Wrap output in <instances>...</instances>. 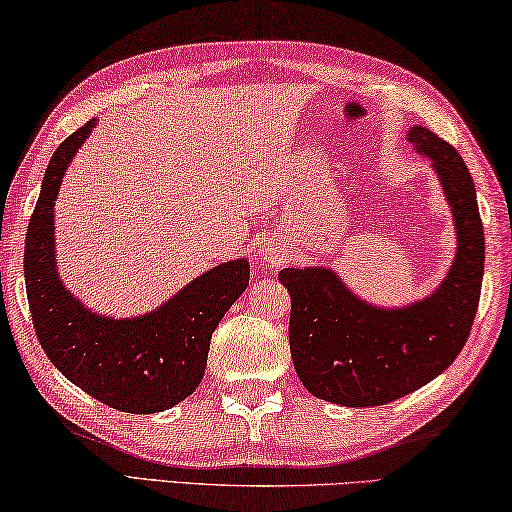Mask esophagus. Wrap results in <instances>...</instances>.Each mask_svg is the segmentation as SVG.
Returning <instances> with one entry per match:
<instances>
[{"instance_id":"34e87169","label":"esophagus","mask_w":512,"mask_h":512,"mask_svg":"<svg viewBox=\"0 0 512 512\" xmlns=\"http://www.w3.org/2000/svg\"><path fill=\"white\" fill-rule=\"evenodd\" d=\"M258 256H261V261L263 263H267V265H277V263H281V258H283V254H281V247L277 245V242H263V247H261V251H258Z\"/></svg>"}]
</instances>
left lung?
<instances>
[{
	"instance_id": "left-lung-1",
	"label": "left lung",
	"mask_w": 512,
	"mask_h": 512,
	"mask_svg": "<svg viewBox=\"0 0 512 512\" xmlns=\"http://www.w3.org/2000/svg\"><path fill=\"white\" fill-rule=\"evenodd\" d=\"M428 157L455 226V258L442 283L412 304L375 306L345 286L332 267H286L290 355L313 396L343 407H375L403 398L442 375L471 332L485 270V235L476 187L451 144L423 125L407 130Z\"/></svg>"
}]
</instances>
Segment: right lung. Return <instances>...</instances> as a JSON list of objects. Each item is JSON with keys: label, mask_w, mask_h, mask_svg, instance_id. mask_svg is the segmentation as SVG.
I'll return each mask as SVG.
<instances>
[{"label": "right lung", "mask_w": 512, "mask_h": 512, "mask_svg": "<svg viewBox=\"0 0 512 512\" xmlns=\"http://www.w3.org/2000/svg\"><path fill=\"white\" fill-rule=\"evenodd\" d=\"M98 119L59 144L27 226L29 311L47 359L100 403L155 414L192 396L206 373L210 338L249 286L247 258L203 272L157 309L135 318L91 311L64 286L54 251V201L61 178Z\"/></svg>", "instance_id": "obj_1"}]
</instances>
